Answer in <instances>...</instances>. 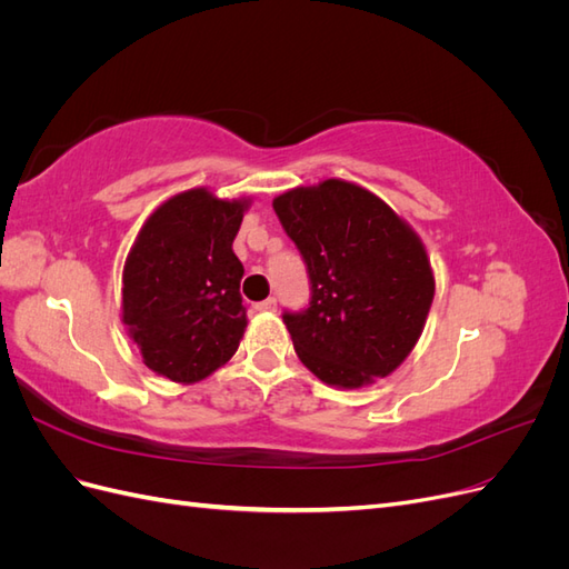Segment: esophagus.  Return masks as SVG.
Instances as JSON below:
<instances>
[{
	"label": "esophagus",
	"instance_id": "obj_1",
	"mask_svg": "<svg viewBox=\"0 0 569 569\" xmlns=\"http://www.w3.org/2000/svg\"><path fill=\"white\" fill-rule=\"evenodd\" d=\"M253 308H256V311H261V313H274V311H278V299L268 297L266 301H258Z\"/></svg>",
	"mask_w": 569,
	"mask_h": 569
}]
</instances>
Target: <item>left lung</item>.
<instances>
[{"mask_svg":"<svg viewBox=\"0 0 569 569\" xmlns=\"http://www.w3.org/2000/svg\"><path fill=\"white\" fill-rule=\"evenodd\" d=\"M301 251L311 303L282 320L301 363L330 387L360 389L399 368L435 299L425 244L366 187L322 180L272 199Z\"/></svg>","mask_w":569,"mask_h":569,"instance_id":"1","label":"left lung"}]
</instances>
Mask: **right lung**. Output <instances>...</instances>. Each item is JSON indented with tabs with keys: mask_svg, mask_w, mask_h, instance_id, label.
Segmentation results:
<instances>
[{
	"mask_svg": "<svg viewBox=\"0 0 569 569\" xmlns=\"http://www.w3.org/2000/svg\"><path fill=\"white\" fill-rule=\"evenodd\" d=\"M249 203L194 187L166 199L137 234L120 313L151 372L194 385L234 356L247 311L232 242Z\"/></svg>",
	"mask_w": 569,
	"mask_h": 569,
	"instance_id": "obj_1",
	"label": "right lung"
}]
</instances>
